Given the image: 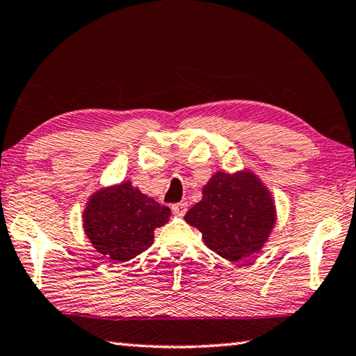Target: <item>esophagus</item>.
Masks as SVG:
<instances>
[{
  "label": "esophagus",
  "instance_id": "1",
  "mask_svg": "<svg viewBox=\"0 0 356 356\" xmlns=\"http://www.w3.org/2000/svg\"><path fill=\"white\" fill-rule=\"evenodd\" d=\"M171 210H172L174 214L184 216V214L186 213V210H188V205L185 204V202H179V204H174V205L171 207Z\"/></svg>",
  "mask_w": 356,
  "mask_h": 356
}]
</instances>
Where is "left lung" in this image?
Masks as SVG:
<instances>
[{"label":"left lung","instance_id":"1","mask_svg":"<svg viewBox=\"0 0 356 356\" xmlns=\"http://www.w3.org/2000/svg\"><path fill=\"white\" fill-rule=\"evenodd\" d=\"M205 245L228 261L259 253L276 222L268 190L256 174L218 171L202 190V200L185 214Z\"/></svg>","mask_w":356,"mask_h":356}]
</instances>
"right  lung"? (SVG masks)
Segmentation results:
<instances>
[{
  "label": "right lung",
  "mask_w": 356,
  "mask_h": 356,
  "mask_svg": "<svg viewBox=\"0 0 356 356\" xmlns=\"http://www.w3.org/2000/svg\"><path fill=\"white\" fill-rule=\"evenodd\" d=\"M170 216L168 207L123 182L90 196L83 227L97 252L106 259L127 262L152 245L154 229L165 225Z\"/></svg>",
  "instance_id": "right-lung-1"
}]
</instances>
